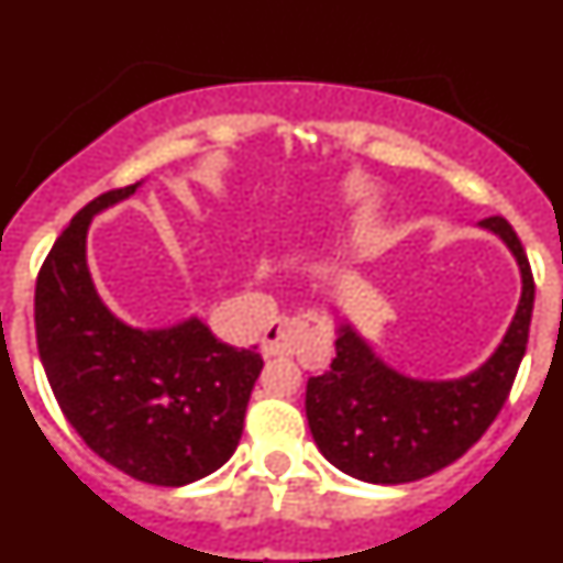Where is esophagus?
Returning a JSON list of instances; mask_svg holds the SVG:
<instances>
[{
	"instance_id": "34e87169",
	"label": "esophagus",
	"mask_w": 563,
	"mask_h": 563,
	"mask_svg": "<svg viewBox=\"0 0 563 563\" xmlns=\"http://www.w3.org/2000/svg\"><path fill=\"white\" fill-rule=\"evenodd\" d=\"M318 330L301 316H285L276 318L267 327L265 338H262V352L265 355H290V352L301 350L310 338H316Z\"/></svg>"
}]
</instances>
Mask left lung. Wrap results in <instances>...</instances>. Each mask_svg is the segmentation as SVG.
<instances>
[{
  "label": "left lung",
  "instance_id": "8db88e82",
  "mask_svg": "<svg viewBox=\"0 0 563 563\" xmlns=\"http://www.w3.org/2000/svg\"><path fill=\"white\" fill-rule=\"evenodd\" d=\"M482 228L510 247L521 271V301L499 350L460 380H415L380 361L350 324L338 327L335 357L307 380V422L318 451L343 474L372 485H402L460 460L496 420L514 389L533 318V271L505 217Z\"/></svg>",
  "mask_w": 563,
  "mask_h": 563
}]
</instances>
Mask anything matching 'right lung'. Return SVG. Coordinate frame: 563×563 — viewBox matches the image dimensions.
Returning a JSON list of instances; mask_svg holds the SVG:
<instances>
[{
	"instance_id": "add662e5",
	"label": "right lung",
	"mask_w": 563,
	"mask_h": 563,
	"mask_svg": "<svg viewBox=\"0 0 563 563\" xmlns=\"http://www.w3.org/2000/svg\"><path fill=\"white\" fill-rule=\"evenodd\" d=\"M141 183L101 194L73 217L36 278V343L49 389L89 449L137 482L180 487L236 451L265 366L188 318L137 330L112 316L87 267L89 222Z\"/></svg>"
}]
</instances>
